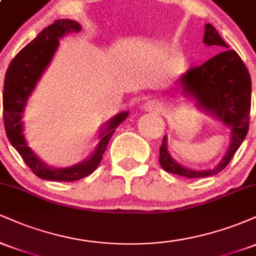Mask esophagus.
I'll use <instances>...</instances> for the list:
<instances>
[{
	"label": "esophagus",
	"mask_w": 256,
	"mask_h": 256,
	"mask_svg": "<svg viewBox=\"0 0 256 256\" xmlns=\"http://www.w3.org/2000/svg\"><path fill=\"white\" fill-rule=\"evenodd\" d=\"M161 108H162V104L158 100H149L144 104V110L148 112H156L158 113V110H161Z\"/></svg>",
	"instance_id": "34e87169"
}]
</instances>
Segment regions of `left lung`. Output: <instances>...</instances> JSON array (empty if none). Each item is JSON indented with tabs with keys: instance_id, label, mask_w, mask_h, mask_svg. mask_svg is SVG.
Masks as SVG:
<instances>
[{
	"instance_id": "1",
	"label": "left lung",
	"mask_w": 256,
	"mask_h": 256,
	"mask_svg": "<svg viewBox=\"0 0 256 256\" xmlns=\"http://www.w3.org/2000/svg\"><path fill=\"white\" fill-rule=\"evenodd\" d=\"M204 42L207 46H218L222 52L188 70L180 78V84L184 92L198 100V107L230 126L231 144L219 165L207 171H194L173 160L167 152V138L164 136L158 158L161 167L166 172L192 179L218 174L228 165L248 134L250 116L252 79L242 58L234 50H228V44L210 24L204 26Z\"/></svg>"
}]
</instances>
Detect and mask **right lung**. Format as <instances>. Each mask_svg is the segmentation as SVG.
<instances>
[{
    "instance_id": "right-lung-1",
    "label": "right lung",
    "mask_w": 256,
    "mask_h": 256,
    "mask_svg": "<svg viewBox=\"0 0 256 256\" xmlns=\"http://www.w3.org/2000/svg\"><path fill=\"white\" fill-rule=\"evenodd\" d=\"M77 22L58 19L46 28L32 42L24 46L14 56L6 72L4 84V122L6 134L16 149L25 164L37 177L46 180L74 182L89 176L100 165L112 134L119 124L128 116V112L120 113L104 128L100 134L101 140L94 154L86 161L67 168H52L38 158L26 144L22 134V112L36 86L40 76L50 62L52 55L58 46V38L70 32L80 31Z\"/></svg>"
}]
</instances>
